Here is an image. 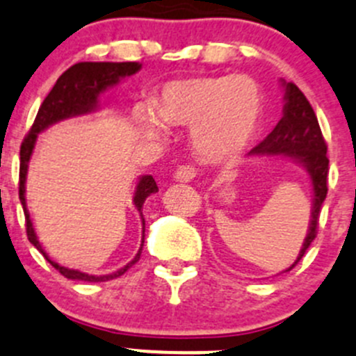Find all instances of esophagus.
<instances>
[{
	"label": "esophagus",
	"instance_id": "34e87169",
	"mask_svg": "<svg viewBox=\"0 0 356 356\" xmlns=\"http://www.w3.org/2000/svg\"><path fill=\"white\" fill-rule=\"evenodd\" d=\"M195 177H197V168L191 167V165H181L174 174V179L177 182H189Z\"/></svg>",
	"mask_w": 356,
	"mask_h": 356
}]
</instances>
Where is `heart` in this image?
<instances>
[{"instance_id": "b5f03b06", "label": "heart", "mask_w": 356, "mask_h": 356, "mask_svg": "<svg viewBox=\"0 0 356 356\" xmlns=\"http://www.w3.org/2000/svg\"><path fill=\"white\" fill-rule=\"evenodd\" d=\"M265 99L251 77L198 75L163 84L147 107L135 108L145 137L165 135V126L191 128V145L204 161L228 163L245 151L260 128Z\"/></svg>"}]
</instances>
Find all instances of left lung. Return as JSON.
Here are the masks:
<instances>
[{
  "instance_id": "left-lung-1",
  "label": "left lung",
  "mask_w": 356,
  "mask_h": 356,
  "mask_svg": "<svg viewBox=\"0 0 356 356\" xmlns=\"http://www.w3.org/2000/svg\"><path fill=\"white\" fill-rule=\"evenodd\" d=\"M284 108L283 118L275 124V128L268 133L265 140H261L249 154L260 156H284L293 161L300 163L311 179L313 186V209H311V221L309 230L304 238L297 260L288 267L291 270L302 257L305 254L311 242L318 234V219H320L321 205L327 198V177H328V158L327 144L321 135L316 114H314L311 103L304 96V92L293 84L284 82Z\"/></svg>"
}]
</instances>
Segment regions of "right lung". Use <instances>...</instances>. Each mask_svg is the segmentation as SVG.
I'll use <instances>...</instances> for the list:
<instances>
[{
  "label": "right lung",
  "mask_w": 356,
  "mask_h": 356,
  "mask_svg": "<svg viewBox=\"0 0 356 356\" xmlns=\"http://www.w3.org/2000/svg\"><path fill=\"white\" fill-rule=\"evenodd\" d=\"M142 68L140 63H77V65L70 66L61 77L58 79V82L54 84V88L51 89V92L47 95V98L43 99L42 107L38 108V114H36L35 122H33L31 129H29L28 137L24 138L21 145V168H19V198H21L22 209H24L26 216V232H28V238L43 257L47 258L49 264L59 270V274H63L68 279H75V281H88V283H103V281H111V279L119 277V275L124 274L129 267L137 264L140 260L142 248H144V234H142V244L138 253L135 254L131 261L121 267L119 270L112 272V274L105 275H92L86 274V272L75 270V268L63 267V265L56 264L49 258V254L45 253V249L40 244L38 237L35 234V228H33L31 218H29L28 205H26V175H28V165L29 159H31L33 151H35L36 138L42 131L49 128V126L56 124L59 121H65L70 118H77V115L89 114V112L98 111V98L99 95L107 91V89L114 88L119 84V81L124 77H129L133 73H137ZM158 191V186L156 181L152 179V175H142L137 182V188H135V195H133V205L140 212L142 219V232H145V221L144 216H142V207H144L145 198L151 197L152 193Z\"/></svg>",
  "instance_id": "obj_1"
}]
</instances>
